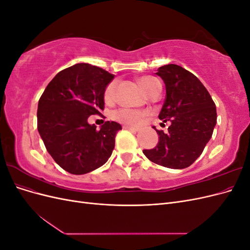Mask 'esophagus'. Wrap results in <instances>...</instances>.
<instances>
[{
  "label": "esophagus",
  "mask_w": 250,
  "mask_h": 250,
  "mask_svg": "<svg viewBox=\"0 0 250 250\" xmlns=\"http://www.w3.org/2000/svg\"><path fill=\"white\" fill-rule=\"evenodd\" d=\"M123 128H124V129L130 130V131H134V132L138 131V128H134V127H131V126H124Z\"/></svg>",
  "instance_id": "esophagus-1"
}]
</instances>
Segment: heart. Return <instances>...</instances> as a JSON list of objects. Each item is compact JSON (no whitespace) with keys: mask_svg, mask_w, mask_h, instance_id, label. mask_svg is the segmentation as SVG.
<instances>
[{"mask_svg":"<svg viewBox=\"0 0 250 250\" xmlns=\"http://www.w3.org/2000/svg\"><path fill=\"white\" fill-rule=\"evenodd\" d=\"M140 84L144 88V90L148 94L152 87L158 82L153 77L145 76L139 79ZM116 88H117V81L113 80L109 82L104 89V100L106 103H111L115 101L116 98ZM149 116V112L145 110H137L131 108H120L113 113V118L120 123L131 126H140L145 122L146 118Z\"/></svg>","mask_w":250,"mask_h":250,"instance_id":"1","label":"heart"}]
</instances>
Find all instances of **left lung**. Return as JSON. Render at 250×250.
I'll return each mask as SVG.
<instances>
[{
    "label": "left lung",
    "instance_id": "left-lung-1",
    "mask_svg": "<svg viewBox=\"0 0 250 250\" xmlns=\"http://www.w3.org/2000/svg\"><path fill=\"white\" fill-rule=\"evenodd\" d=\"M156 74L166 85L158 118L171 125L166 133L154 128L160 135L157 146L143 152L163 167L185 169L201 155L211 138L217 123L216 105L200 80L180 65H163Z\"/></svg>",
    "mask_w": 250,
    "mask_h": 250
}]
</instances>
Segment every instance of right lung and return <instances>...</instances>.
Returning a JSON list of instances; mask_svg holds the SVG:
<instances>
[{
    "label": "right lung",
    "instance_id": "1",
    "mask_svg": "<svg viewBox=\"0 0 250 250\" xmlns=\"http://www.w3.org/2000/svg\"><path fill=\"white\" fill-rule=\"evenodd\" d=\"M113 75L99 66L77 63L60 71L39 101L37 129L50 155L75 175L96 170L107 162L122 129L106 121L100 130L87 119L101 115L104 89Z\"/></svg>",
    "mask_w": 250,
    "mask_h": 250
}]
</instances>
